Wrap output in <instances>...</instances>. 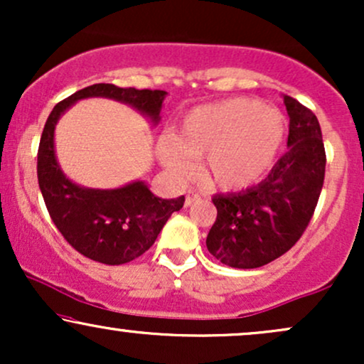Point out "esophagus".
<instances>
[{"label":"esophagus","instance_id":"34e87169","mask_svg":"<svg viewBox=\"0 0 364 364\" xmlns=\"http://www.w3.org/2000/svg\"><path fill=\"white\" fill-rule=\"evenodd\" d=\"M200 198H202V195H200L198 191H193V190H190V191H188V193H186L185 205H186V207H191V205H193V203L198 202Z\"/></svg>","mask_w":364,"mask_h":364}]
</instances>
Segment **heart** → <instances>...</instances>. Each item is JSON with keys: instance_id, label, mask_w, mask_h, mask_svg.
Returning <instances> with one entry per match:
<instances>
[{"instance_id": "obj_1", "label": "heart", "mask_w": 364, "mask_h": 364, "mask_svg": "<svg viewBox=\"0 0 364 364\" xmlns=\"http://www.w3.org/2000/svg\"><path fill=\"white\" fill-rule=\"evenodd\" d=\"M284 136L286 119L279 109L255 99H225L188 112L176 140H161L159 154L178 176L191 174L190 157L203 159V173L212 185L241 191L272 171Z\"/></svg>"}]
</instances>
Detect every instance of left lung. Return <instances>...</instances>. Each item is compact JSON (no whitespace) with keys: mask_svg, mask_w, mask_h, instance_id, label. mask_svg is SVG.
<instances>
[{"mask_svg":"<svg viewBox=\"0 0 364 364\" xmlns=\"http://www.w3.org/2000/svg\"><path fill=\"white\" fill-rule=\"evenodd\" d=\"M289 135L269 176L240 193L215 195L217 219L207 248L235 269L267 265L298 243L318 203L325 178V147L311 109L284 95Z\"/></svg>","mask_w":364,"mask_h":364,"instance_id":"8db88e82","label":"left lung"}]
</instances>
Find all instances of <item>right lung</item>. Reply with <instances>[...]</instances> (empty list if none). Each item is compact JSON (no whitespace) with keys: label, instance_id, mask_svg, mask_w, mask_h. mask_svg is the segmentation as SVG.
Listing matches in <instances>:
<instances>
[{"label":"right lung","instance_id":"add662e5","mask_svg":"<svg viewBox=\"0 0 364 364\" xmlns=\"http://www.w3.org/2000/svg\"><path fill=\"white\" fill-rule=\"evenodd\" d=\"M164 90L95 83L63 99L46 121L37 152V179L54 225L70 245L90 260L121 265L144 255L185 196L159 198L141 181L118 190H92L70 181L54 156V127L72 104L85 97H109L127 102L159 121Z\"/></svg>","mask_w":364,"mask_h":364}]
</instances>
